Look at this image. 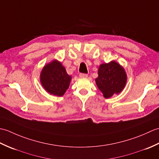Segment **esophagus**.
<instances>
[{"label": "esophagus", "instance_id": "esophagus-1", "mask_svg": "<svg viewBox=\"0 0 159 159\" xmlns=\"http://www.w3.org/2000/svg\"><path fill=\"white\" fill-rule=\"evenodd\" d=\"M79 76L80 78H87V74H84V73H80L79 74Z\"/></svg>", "mask_w": 159, "mask_h": 159}]
</instances>
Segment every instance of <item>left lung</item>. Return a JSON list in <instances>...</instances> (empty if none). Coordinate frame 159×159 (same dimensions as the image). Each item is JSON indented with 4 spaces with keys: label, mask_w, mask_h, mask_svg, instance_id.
<instances>
[{
    "label": "left lung",
    "mask_w": 159,
    "mask_h": 159,
    "mask_svg": "<svg viewBox=\"0 0 159 159\" xmlns=\"http://www.w3.org/2000/svg\"><path fill=\"white\" fill-rule=\"evenodd\" d=\"M98 73L96 85L106 98L119 93L124 88L126 74L123 67L116 61L100 65Z\"/></svg>",
    "instance_id": "8db88e82"
}]
</instances>
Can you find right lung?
I'll list each match as a JSON object with an SVG mask.
<instances>
[{
  "label": "right lung",
  "instance_id": "add662e5",
  "mask_svg": "<svg viewBox=\"0 0 159 159\" xmlns=\"http://www.w3.org/2000/svg\"><path fill=\"white\" fill-rule=\"evenodd\" d=\"M71 76L67 74L61 63L53 61L43 67L40 80L44 89L55 96H61L69 87Z\"/></svg>",
  "mask_w": 159,
  "mask_h": 159
}]
</instances>
